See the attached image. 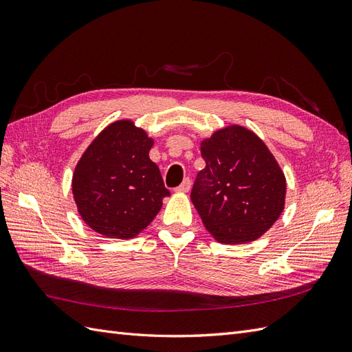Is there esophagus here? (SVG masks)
Masks as SVG:
<instances>
[{
  "label": "esophagus",
  "mask_w": 352,
  "mask_h": 352,
  "mask_svg": "<svg viewBox=\"0 0 352 352\" xmlns=\"http://www.w3.org/2000/svg\"><path fill=\"white\" fill-rule=\"evenodd\" d=\"M189 189H190V179L189 177L184 179V182L176 188L177 192H189Z\"/></svg>",
  "instance_id": "1"
}]
</instances>
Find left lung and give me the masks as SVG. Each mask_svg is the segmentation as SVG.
Here are the masks:
<instances>
[{
	"label": "left lung",
	"instance_id": "8db88e82",
	"mask_svg": "<svg viewBox=\"0 0 352 352\" xmlns=\"http://www.w3.org/2000/svg\"><path fill=\"white\" fill-rule=\"evenodd\" d=\"M206 167L190 199L212 238L247 243L263 236L285 208L286 179L260 138L239 124L201 141Z\"/></svg>",
	"mask_w": 352,
	"mask_h": 352
}]
</instances>
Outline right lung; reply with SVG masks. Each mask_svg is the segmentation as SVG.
Segmentation results:
<instances>
[{
	"label": "right lung",
	"instance_id": "add662e5",
	"mask_svg": "<svg viewBox=\"0 0 352 352\" xmlns=\"http://www.w3.org/2000/svg\"><path fill=\"white\" fill-rule=\"evenodd\" d=\"M154 140L132 120L109 124L74 167L72 192L82 220L100 235L132 239L150 225L168 197L150 158Z\"/></svg>",
	"mask_w": 352,
	"mask_h": 352
}]
</instances>
